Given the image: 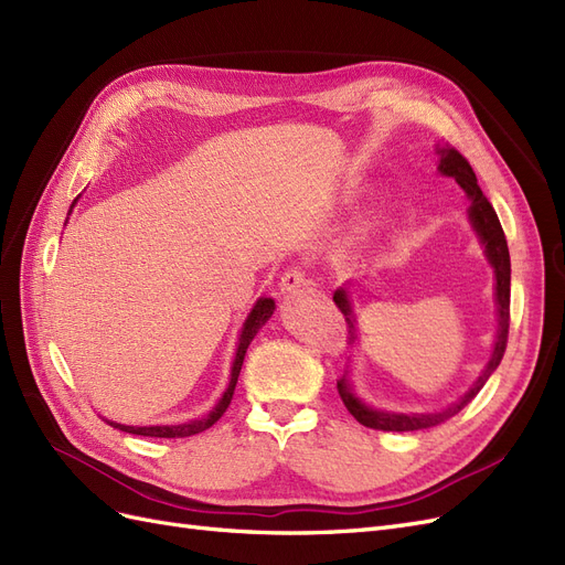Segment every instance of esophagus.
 Masks as SVG:
<instances>
[{"label": "esophagus", "mask_w": 565, "mask_h": 565, "mask_svg": "<svg viewBox=\"0 0 565 565\" xmlns=\"http://www.w3.org/2000/svg\"><path fill=\"white\" fill-rule=\"evenodd\" d=\"M303 285H309L306 280V273L301 268H287L280 278V292L282 295H292L297 289H301Z\"/></svg>", "instance_id": "esophagus-1"}]
</instances>
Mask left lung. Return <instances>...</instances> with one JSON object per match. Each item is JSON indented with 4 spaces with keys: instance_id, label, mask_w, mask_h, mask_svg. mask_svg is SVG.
I'll use <instances>...</instances> for the list:
<instances>
[{
    "instance_id": "8db88e82",
    "label": "left lung",
    "mask_w": 565,
    "mask_h": 565,
    "mask_svg": "<svg viewBox=\"0 0 565 565\" xmlns=\"http://www.w3.org/2000/svg\"><path fill=\"white\" fill-rule=\"evenodd\" d=\"M440 156L438 162V172L443 177L455 179L461 191L469 198V221L478 235V241L483 245L486 259L492 266L494 273V303H498V330H494V341H492V351L486 367L478 374L476 382L469 386L465 396H459L455 403H450L446 409H438V413H386V409L370 407L365 401L358 398V393L351 384V374L349 370L344 372V377L337 382L339 396L344 401L349 413L361 422L367 429H380V431H417V429H429V426L443 424L446 419L455 417L459 409H465L478 391L483 388V384L490 380V374L498 370L502 363V355L507 349V337H509V297H511V262H509V247H507V237L500 226V218L494 214L492 204L483 195L481 188H478L476 174L471 164L459 156V152L450 146H440L436 148ZM334 303L337 309L344 313L347 318V328H349V344H355L358 341V320L351 306V295L347 287H339L334 292Z\"/></svg>"
}]
</instances>
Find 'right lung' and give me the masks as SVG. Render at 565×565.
<instances>
[{
  "label": "right lung",
  "instance_id": "obj_1",
  "mask_svg": "<svg viewBox=\"0 0 565 565\" xmlns=\"http://www.w3.org/2000/svg\"><path fill=\"white\" fill-rule=\"evenodd\" d=\"M75 202H73V207H75ZM273 311H276V301H273L270 297L256 299V303L252 306L247 320L243 322L241 337H237V349H235V358H233V365H231L228 388L224 391V396L218 398V403L204 417H198V419H191V422H181V424H158V426H127V424H117V422H110V419H106V422L119 431H127V434H134V436H150V438H185V436H195L204 429H210V426L216 424L221 419V415L226 413V407L231 405L237 377H241V370H243L245 353L252 344V339L256 337V332H259L266 324V320L273 316Z\"/></svg>",
  "mask_w": 565,
  "mask_h": 565
}]
</instances>
